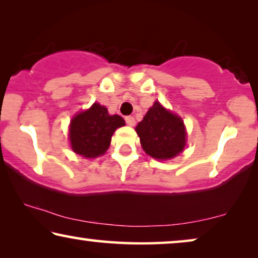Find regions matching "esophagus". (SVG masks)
I'll return each instance as SVG.
<instances>
[{
  "label": "esophagus",
  "mask_w": 258,
  "mask_h": 258,
  "mask_svg": "<svg viewBox=\"0 0 258 258\" xmlns=\"http://www.w3.org/2000/svg\"><path fill=\"white\" fill-rule=\"evenodd\" d=\"M125 121H126V124H127L128 126H134V125H136V119H134V117H131V115H128V117L125 118Z\"/></svg>",
  "instance_id": "esophagus-1"
}]
</instances>
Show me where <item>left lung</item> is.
<instances>
[{
	"label": "left lung",
	"instance_id": "1",
	"mask_svg": "<svg viewBox=\"0 0 258 258\" xmlns=\"http://www.w3.org/2000/svg\"><path fill=\"white\" fill-rule=\"evenodd\" d=\"M136 131L146 154L158 160L176 157L186 146V128L177 114L155 101Z\"/></svg>",
	"mask_w": 258,
	"mask_h": 258
}]
</instances>
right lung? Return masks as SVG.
Listing matches in <instances>:
<instances>
[{
	"label": "right lung",
	"instance_id": "right-lung-1",
	"mask_svg": "<svg viewBox=\"0 0 258 258\" xmlns=\"http://www.w3.org/2000/svg\"><path fill=\"white\" fill-rule=\"evenodd\" d=\"M124 125L120 115L108 114L106 107L94 103L89 110L72 118L69 128L72 151L89 159L103 155L110 146L114 131Z\"/></svg>",
	"mask_w": 258,
	"mask_h": 258
}]
</instances>
